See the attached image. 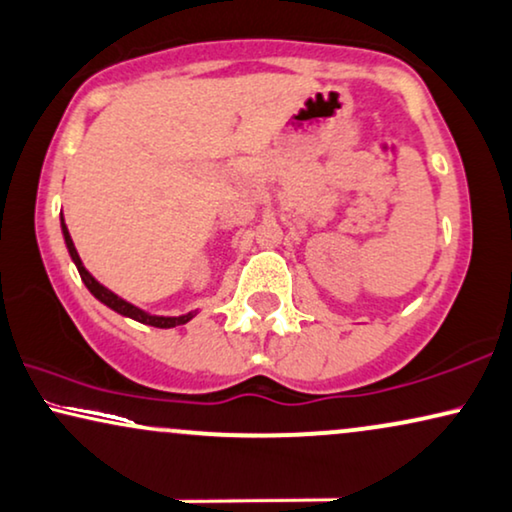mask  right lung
I'll return each instance as SVG.
<instances>
[{"mask_svg": "<svg viewBox=\"0 0 512 512\" xmlns=\"http://www.w3.org/2000/svg\"><path fill=\"white\" fill-rule=\"evenodd\" d=\"M61 232H63L65 247H68V254L72 258V263L77 265L79 277H82V282L86 284V289H89L91 294H94V298H98V301H101L103 305H108L110 310H115V313H119L122 317H129V320H136V322L148 324V327H157V329L178 327V324L190 322L192 317L197 315V310H190V313H185V315H152V313H148V310H143V308H138V305L129 303V301H126V298L117 296L115 291H110L108 287H103V284L98 282L96 277L84 268L82 258H79L77 249H75V242H72V237H70V232H68V225H65L63 214H61Z\"/></svg>", "mask_w": 512, "mask_h": 512, "instance_id": "1", "label": "right lung"}]
</instances>
